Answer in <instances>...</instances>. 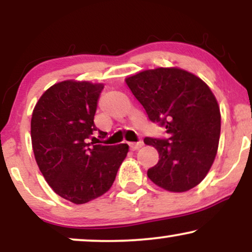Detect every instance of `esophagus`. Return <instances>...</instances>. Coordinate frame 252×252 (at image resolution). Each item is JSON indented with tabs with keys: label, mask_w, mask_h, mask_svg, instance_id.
I'll return each instance as SVG.
<instances>
[{
	"label": "esophagus",
	"mask_w": 252,
	"mask_h": 252,
	"mask_svg": "<svg viewBox=\"0 0 252 252\" xmlns=\"http://www.w3.org/2000/svg\"><path fill=\"white\" fill-rule=\"evenodd\" d=\"M129 147L131 150H137L141 147H143V142H137V143H129Z\"/></svg>",
	"instance_id": "34e87169"
}]
</instances>
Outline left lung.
I'll list each match as a JSON object with an SVG mask.
<instances>
[{
  "instance_id": "1",
  "label": "left lung",
  "mask_w": 252,
  "mask_h": 252,
  "mask_svg": "<svg viewBox=\"0 0 252 252\" xmlns=\"http://www.w3.org/2000/svg\"><path fill=\"white\" fill-rule=\"evenodd\" d=\"M152 122L168 138L146 137L158 153L148 178L169 192H186L204 180L215 161L220 137V110L199 77L178 67L146 70L126 79Z\"/></svg>"
}]
</instances>
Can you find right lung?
Here are the masks:
<instances>
[{
  "mask_svg": "<svg viewBox=\"0 0 252 252\" xmlns=\"http://www.w3.org/2000/svg\"><path fill=\"white\" fill-rule=\"evenodd\" d=\"M103 88L76 80L57 83L43 92L32 115V146L40 172L58 195L77 205L108 192L129 152L126 143L89 142L96 138L94 118ZM98 131V137H105Z\"/></svg>",
  "mask_w": 252,
  "mask_h": 252,
  "instance_id": "add662e5",
  "label": "right lung"
}]
</instances>
